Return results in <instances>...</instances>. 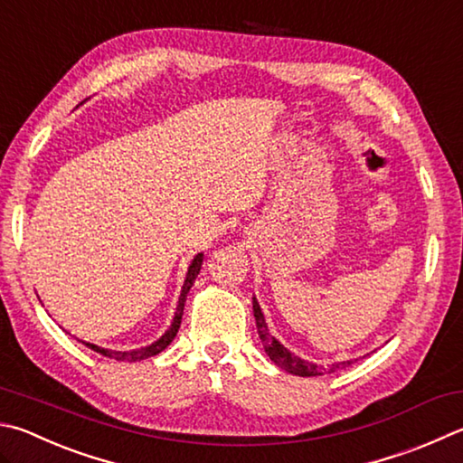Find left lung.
<instances>
[{
	"label": "left lung",
	"instance_id": "1",
	"mask_svg": "<svg viewBox=\"0 0 463 463\" xmlns=\"http://www.w3.org/2000/svg\"><path fill=\"white\" fill-rule=\"evenodd\" d=\"M253 312H255V319H257V330L260 335V342H263L267 356L271 358L277 366H281L283 371L298 374V376H322L324 373H335V368L350 364V363H342V364H332L330 368H324V366H317L312 363H306V360H301L299 356L291 354V352L285 348L281 342H277L273 335L267 332L265 317H263V314H260V307H259L255 298H253Z\"/></svg>",
	"mask_w": 463,
	"mask_h": 463
}]
</instances>
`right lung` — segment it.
<instances>
[{
	"label": "right lung",
	"mask_w": 463,
	"mask_h": 463,
	"mask_svg": "<svg viewBox=\"0 0 463 463\" xmlns=\"http://www.w3.org/2000/svg\"><path fill=\"white\" fill-rule=\"evenodd\" d=\"M203 253H198L192 260V265L188 267V275H186V281H184V288L180 293V301H178V309H175V316H174V322L170 326V330H167L162 338L157 342L151 344V346L146 348H139V350H131V352H115V350H107V348H99L95 344H87L90 350L99 352V354H103L107 358H113V360H128V363H137V360H144V358H151L159 354V352L165 350L170 346V342L175 338V334H178V327L182 324V314H184V304H186V296L192 285H194V279L200 273V267H203Z\"/></svg>",
	"instance_id": "1"
}]
</instances>
